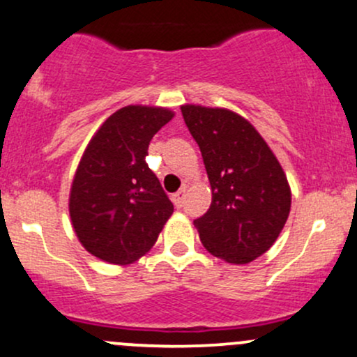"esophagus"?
I'll use <instances>...</instances> for the list:
<instances>
[{
    "mask_svg": "<svg viewBox=\"0 0 357 357\" xmlns=\"http://www.w3.org/2000/svg\"><path fill=\"white\" fill-rule=\"evenodd\" d=\"M185 197H186V188H181L172 195V202H174L176 207L178 208L183 207V204H185Z\"/></svg>",
    "mask_w": 357,
    "mask_h": 357,
    "instance_id": "esophagus-1",
    "label": "esophagus"
}]
</instances>
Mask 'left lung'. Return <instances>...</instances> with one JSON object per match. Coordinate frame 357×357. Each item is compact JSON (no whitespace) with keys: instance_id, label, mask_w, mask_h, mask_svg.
Segmentation results:
<instances>
[{"instance_id":"obj_1","label":"left lung","mask_w":357,"mask_h":357,"mask_svg":"<svg viewBox=\"0 0 357 357\" xmlns=\"http://www.w3.org/2000/svg\"><path fill=\"white\" fill-rule=\"evenodd\" d=\"M181 112L212 188L210 208L193 222L202 245L227 264H250L275 243L291 212L286 172L243 116L195 104Z\"/></svg>"}]
</instances>
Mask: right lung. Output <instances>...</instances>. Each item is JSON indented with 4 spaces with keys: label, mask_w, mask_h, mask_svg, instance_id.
<instances>
[{
    "label": "right lung",
    "mask_w": 357,
    "mask_h": 357,
    "mask_svg": "<svg viewBox=\"0 0 357 357\" xmlns=\"http://www.w3.org/2000/svg\"><path fill=\"white\" fill-rule=\"evenodd\" d=\"M172 116L166 107H121L82 155L70 191L71 224L82 246L107 264L144 257L174 212L145 162L150 140Z\"/></svg>",
    "instance_id": "obj_1"
}]
</instances>
